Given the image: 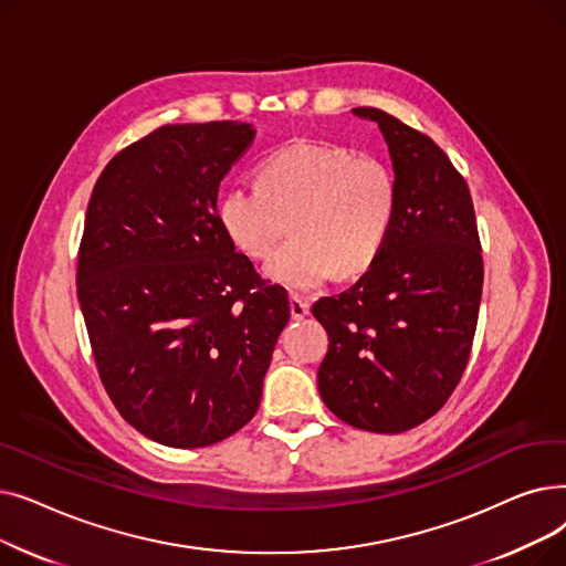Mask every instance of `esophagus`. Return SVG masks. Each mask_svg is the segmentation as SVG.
I'll return each mask as SVG.
<instances>
[{
  "label": "esophagus",
  "mask_w": 566,
  "mask_h": 566,
  "mask_svg": "<svg viewBox=\"0 0 566 566\" xmlns=\"http://www.w3.org/2000/svg\"><path fill=\"white\" fill-rule=\"evenodd\" d=\"M289 307H291V316L295 321H301V318H305L310 314V303L305 298H301V295H291Z\"/></svg>",
  "instance_id": "esophagus-1"
}]
</instances>
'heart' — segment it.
<instances>
[{"label":"heart","instance_id":"b5f03b06","mask_svg":"<svg viewBox=\"0 0 566 566\" xmlns=\"http://www.w3.org/2000/svg\"><path fill=\"white\" fill-rule=\"evenodd\" d=\"M259 188L233 186L218 206L229 241L265 259L263 273L291 291H312L339 275H360L378 259L397 213L390 167L328 142H293L256 171Z\"/></svg>","mask_w":566,"mask_h":566}]
</instances>
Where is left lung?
I'll return each mask as SVG.
<instances>
[{"label":"left lung","instance_id":"left-lung-1","mask_svg":"<svg viewBox=\"0 0 566 566\" xmlns=\"http://www.w3.org/2000/svg\"><path fill=\"white\" fill-rule=\"evenodd\" d=\"M388 144L397 213L378 259L312 314L331 346L318 392L339 420L374 433L422 424L450 399L470 358L484 284L472 197L448 154L376 107H355Z\"/></svg>","mask_w":566,"mask_h":566}]
</instances>
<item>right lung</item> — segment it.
<instances>
[{
	"instance_id": "obj_1",
	"label": "right lung",
	"mask_w": 566,
	"mask_h": 566,
	"mask_svg": "<svg viewBox=\"0 0 566 566\" xmlns=\"http://www.w3.org/2000/svg\"><path fill=\"white\" fill-rule=\"evenodd\" d=\"M254 139L241 122L163 126L116 154L88 199L77 301L122 418L167 448L243 429L289 298L238 254L218 218L220 181Z\"/></svg>"
}]
</instances>
